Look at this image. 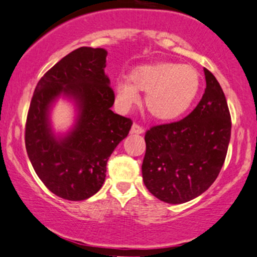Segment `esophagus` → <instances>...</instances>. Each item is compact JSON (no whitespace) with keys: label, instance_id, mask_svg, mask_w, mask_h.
<instances>
[{"label":"esophagus","instance_id":"34e87169","mask_svg":"<svg viewBox=\"0 0 257 257\" xmlns=\"http://www.w3.org/2000/svg\"><path fill=\"white\" fill-rule=\"evenodd\" d=\"M131 132L132 134H136V135H142L144 132V128L142 127V126L137 125V123H134L131 127Z\"/></svg>","mask_w":257,"mask_h":257}]
</instances>
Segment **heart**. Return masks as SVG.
<instances>
[{
  "mask_svg": "<svg viewBox=\"0 0 257 257\" xmlns=\"http://www.w3.org/2000/svg\"><path fill=\"white\" fill-rule=\"evenodd\" d=\"M200 87V75L191 65L174 62H155L136 66L128 80L115 85V99L122 109L140 100L138 92H146L144 105L154 119L169 121L189 109Z\"/></svg>",
  "mask_w": 257,
  "mask_h": 257,
  "instance_id": "obj_1",
  "label": "heart"
}]
</instances>
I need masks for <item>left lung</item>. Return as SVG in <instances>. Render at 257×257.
<instances>
[{"instance_id": "8db88e82", "label": "left lung", "mask_w": 257, "mask_h": 257, "mask_svg": "<svg viewBox=\"0 0 257 257\" xmlns=\"http://www.w3.org/2000/svg\"><path fill=\"white\" fill-rule=\"evenodd\" d=\"M206 88L199 104L177 122L146 132L143 182L154 197L182 204L199 197L215 182L226 159L230 115L216 77L204 68Z\"/></svg>"}]
</instances>
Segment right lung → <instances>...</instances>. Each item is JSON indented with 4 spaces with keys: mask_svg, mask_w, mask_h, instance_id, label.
<instances>
[{
    "mask_svg": "<svg viewBox=\"0 0 257 257\" xmlns=\"http://www.w3.org/2000/svg\"><path fill=\"white\" fill-rule=\"evenodd\" d=\"M106 54L92 47L69 53L41 77L29 108V159L43 184L66 200H85L102 188L109 157L132 126L110 109L115 97L104 71ZM60 97L73 102L75 111L65 133L54 132L50 119Z\"/></svg>",
    "mask_w": 257,
    "mask_h": 257,
    "instance_id": "obj_1",
    "label": "right lung"
}]
</instances>
